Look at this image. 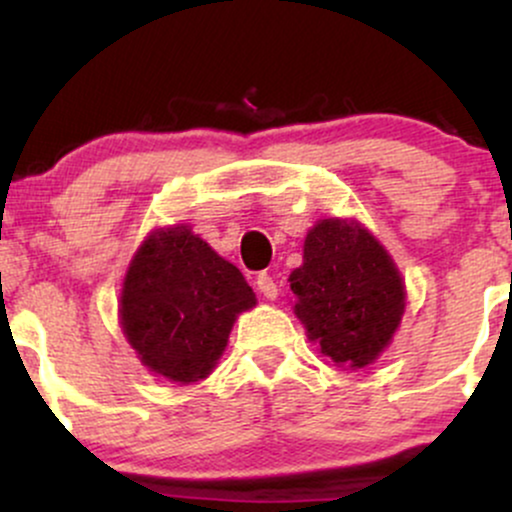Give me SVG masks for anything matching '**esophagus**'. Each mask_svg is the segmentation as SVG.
I'll return each mask as SVG.
<instances>
[{
	"label": "esophagus",
	"mask_w": 512,
	"mask_h": 512,
	"mask_svg": "<svg viewBox=\"0 0 512 512\" xmlns=\"http://www.w3.org/2000/svg\"><path fill=\"white\" fill-rule=\"evenodd\" d=\"M255 284H257V291H260L262 296L267 298V301H274V298L279 296V286H276V281L272 279V274H267V272L257 274Z\"/></svg>",
	"instance_id": "obj_1"
}]
</instances>
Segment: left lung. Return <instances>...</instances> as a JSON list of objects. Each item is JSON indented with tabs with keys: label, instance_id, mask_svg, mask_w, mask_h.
<instances>
[{
	"label": "left lung",
	"instance_id": "left-lung-1",
	"mask_svg": "<svg viewBox=\"0 0 512 512\" xmlns=\"http://www.w3.org/2000/svg\"><path fill=\"white\" fill-rule=\"evenodd\" d=\"M289 281L308 337L342 368L370 366L404 315L407 293L397 264L356 221H317Z\"/></svg>",
	"mask_w": 512,
	"mask_h": 512
}]
</instances>
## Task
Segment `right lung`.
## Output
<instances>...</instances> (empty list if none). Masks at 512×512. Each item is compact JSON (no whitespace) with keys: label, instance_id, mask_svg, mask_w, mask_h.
<instances>
[{"label":"right lung","instance_id":"add662e5","mask_svg":"<svg viewBox=\"0 0 512 512\" xmlns=\"http://www.w3.org/2000/svg\"><path fill=\"white\" fill-rule=\"evenodd\" d=\"M255 303L236 264L178 223L158 228L134 252L120 325L151 373L190 385L214 370L236 317Z\"/></svg>","mask_w":512,"mask_h":512}]
</instances>
